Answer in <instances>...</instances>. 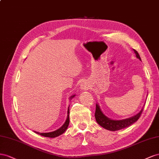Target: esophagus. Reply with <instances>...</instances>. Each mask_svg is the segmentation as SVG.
I'll use <instances>...</instances> for the list:
<instances>
[{"mask_svg": "<svg viewBox=\"0 0 159 159\" xmlns=\"http://www.w3.org/2000/svg\"><path fill=\"white\" fill-rule=\"evenodd\" d=\"M81 87H82V89L83 90H88L89 89V86L85 83V84H81Z\"/></svg>", "mask_w": 159, "mask_h": 159, "instance_id": "esophagus-1", "label": "esophagus"}]
</instances>
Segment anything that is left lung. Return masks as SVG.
Masks as SVG:
<instances>
[{
    "label": "left lung",
    "instance_id": "left-lung-1",
    "mask_svg": "<svg viewBox=\"0 0 159 159\" xmlns=\"http://www.w3.org/2000/svg\"><path fill=\"white\" fill-rule=\"evenodd\" d=\"M133 50H134V53L136 54V56H137V58H138L139 60L141 61V58H140L138 52L134 49ZM143 111V108L140 111L139 113H138L137 115H136L134 116H132L130 118H129V119H126L120 120H114L110 119L109 118L107 117L105 115H104L102 112L101 108H100L98 105L97 104L94 116H95V119H96L97 123L101 125L102 127L111 131H116V130H119L122 129H125L126 127H128V126H129L130 125L134 123L136 121L139 120L140 115H142Z\"/></svg>",
    "mask_w": 159,
    "mask_h": 159
}]
</instances>
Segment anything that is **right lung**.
I'll return each mask as SVG.
<instances>
[{"label": "right lung", "mask_w": 159, "mask_h": 159, "mask_svg": "<svg viewBox=\"0 0 159 159\" xmlns=\"http://www.w3.org/2000/svg\"><path fill=\"white\" fill-rule=\"evenodd\" d=\"M75 97V95L70 97V98H73ZM67 119L65 122V124L63 125L60 129H58V130H55V131H53V132H51V133H39L37 132H35L36 133L39 134L40 135L43 136V137H50V138H54V137H57L58 136H59L61 134H62V133H65V131L66 130V129L68 128V126H69V107L68 108V112H67Z\"/></svg>", "instance_id": "1"}]
</instances>
